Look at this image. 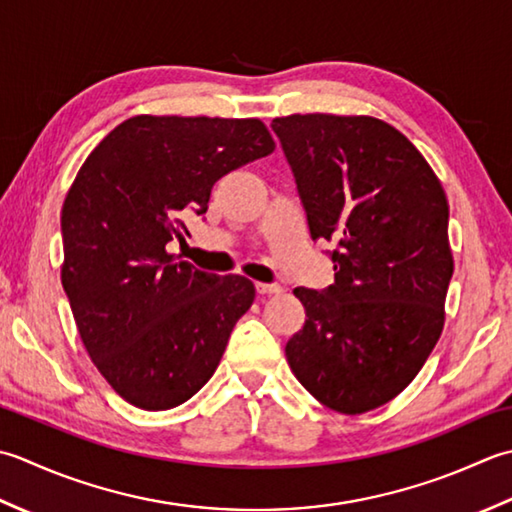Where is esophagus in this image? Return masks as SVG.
Instances as JSON below:
<instances>
[{"label": "esophagus", "instance_id": "obj_1", "mask_svg": "<svg viewBox=\"0 0 512 512\" xmlns=\"http://www.w3.org/2000/svg\"><path fill=\"white\" fill-rule=\"evenodd\" d=\"M256 291H258L260 296H271V294H280V291H283V287L274 285V283H256Z\"/></svg>", "mask_w": 512, "mask_h": 512}]
</instances>
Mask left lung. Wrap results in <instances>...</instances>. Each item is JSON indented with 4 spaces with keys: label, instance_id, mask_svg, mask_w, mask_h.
Listing matches in <instances>:
<instances>
[{
    "label": "left lung",
    "instance_id": "1",
    "mask_svg": "<svg viewBox=\"0 0 512 512\" xmlns=\"http://www.w3.org/2000/svg\"><path fill=\"white\" fill-rule=\"evenodd\" d=\"M271 130L311 238L338 241L333 285L294 289L307 318L287 342V362L318 402L367 413L409 387L444 329L453 276L444 187L380 119L291 114Z\"/></svg>",
    "mask_w": 512,
    "mask_h": 512
}]
</instances>
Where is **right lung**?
I'll list each match as a JSON object with an SVG mask.
<instances>
[{"instance_id":"right-lung-1","label":"right lung","mask_w":512,"mask_h":512,"mask_svg":"<svg viewBox=\"0 0 512 512\" xmlns=\"http://www.w3.org/2000/svg\"><path fill=\"white\" fill-rule=\"evenodd\" d=\"M274 148L260 119L139 114L81 165L61 210V285L83 347L125 402L172 409L214 375L254 283L165 247L185 241V218L207 212L221 176Z\"/></svg>"}]
</instances>
